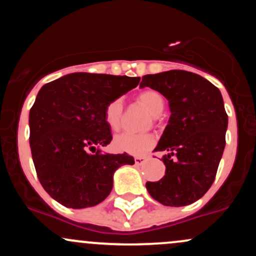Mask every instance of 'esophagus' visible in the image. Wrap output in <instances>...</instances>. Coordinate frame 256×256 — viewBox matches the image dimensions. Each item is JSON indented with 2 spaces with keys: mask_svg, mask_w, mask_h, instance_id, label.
<instances>
[{
  "mask_svg": "<svg viewBox=\"0 0 256 256\" xmlns=\"http://www.w3.org/2000/svg\"><path fill=\"white\" fill-rule=\"evenodd\" d=\"M147 159L148 156H134V162H136V165H142Z\"/></svg>",
  "mask_w": 256,
  "mask_h": 256,
  "instance_id": "obj_1",
  "label": "esophagus"
}]
</instances>
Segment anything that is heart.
Returning a JSON list of instances; mask_svg holds the SVG:
<instances>
[{
  "label": "heart",
  "mask_w": 256,
  "mask_h": 256,
  "mask_svg": "<svg viewBox=\"0 0 256 256\" xmlns=\"http://www.w3.org/2000/svg\"><path fill=\"white\" fill-rule=\"evenodd\" d=\"M137 102L150 112L154 119L160 116L165 108V98L156 90H144L137 94ZM124 103L122 98H114L104 108V122L113 131H118L122 124ZM156 143L152 134L122 132L114 138L115 150L131 156H142L148 152Z\"/></svg>",
  "instance_id": "b5f03b06"
}]
</instances>
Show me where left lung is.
<instances>
[{
    "label": "left lung",
    "instance_id": "1",
    "mask_svg": "<svg viewBox=\"0 0 256 256\" xmlns=\"http://www.w3.org/2000/svg\"><path fill=\"white\" fill-rule=\"evenodd\" d=\"M140 86L160 92L170 106L169 124L154 150L162 156L164 178L147 182L156 202L184 206L202 198L212 187L226 144L228 118L218 87L184 70L144 75Z\"/></svg>",
    "mask_w": 256,
    "mask_h": 256
}]
</instances>
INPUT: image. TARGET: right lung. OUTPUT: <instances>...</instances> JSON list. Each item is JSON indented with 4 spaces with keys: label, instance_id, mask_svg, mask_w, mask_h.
<instances>
[{
    "label": "right lung",
    "instance_id": "add662e5",
    "mask_svg": "<svg viewBox=\"0 0 256 256\" xmlns=\"http://www.w3.org/2000/svg\"><path fill=\"white\" fill-rule=\"evenodd\" d=\"M138 82L140 78L72 72L41 87L29 114L30 148L38 181L62 206H97L110 193L115 170L134 164L126 153L103 154L96 147L113 138L106 106Z\"/></svg>",
    "mask_w": 256,
    "mask_h": 256
}]
</instances>
